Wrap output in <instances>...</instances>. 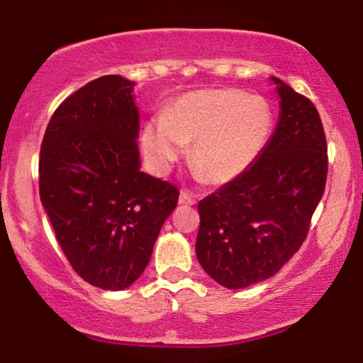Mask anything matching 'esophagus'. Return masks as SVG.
I'll use <instances>...</instances> for the list:
<instances>
[{"label": "esophagus", "mask_w": 363, "mask_h": 363, "mask_svg": "<svg viewBox=\"0 0 363 363\" xmlns=\"http://www.w3.org/2000/svg\"><path fill=\"white\" fill-rule=\"evenodd\" d=\"M179 203L181 206H194V203H196V199H194L189 192H181Z\"/></svg>", "instance_id": "1"}]
</instances>
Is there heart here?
<instances>
[{"label":"heart","instance_id":"obj_1","mask_svg":"<svg viewBox=\"0 0 363 363\" xmlns=\"http://www.w3.org/2000/svg\"><path fill=\"white\" fill-rule=\"evenodd\" d=\"M273 126L267 101L237 89H206L184 94L161 118L146 121L141 147L157 174H166L192 145L189 162L199 179L232 182L267 146Z\"/></svg>","mask_w":363,"mask_h":363}]
</instances>
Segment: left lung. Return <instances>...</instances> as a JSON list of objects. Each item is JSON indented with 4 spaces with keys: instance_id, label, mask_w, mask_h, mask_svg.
Segmentation results:
<instances>
[{
    "instance_id": "1",
    "label": "left lung",
    "mask_w": 363,
    "mask_h": 363,
    "mask_svg": "<svg viewBox=\"0 0 363 363\" xmlns=\"http://www.w3.org/2000/svg\"><path fill=\"white\" fill-rule=\"evenodd\" d=\"M279 118L258 160L199 202L196 255L228 289L272 278L298 252L323 199L328 145L313 101L272 77Z\"/></svg>"
}]
</instances>
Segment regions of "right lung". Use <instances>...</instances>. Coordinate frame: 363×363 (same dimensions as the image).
<instances>
[{
	"mask_svg": "<svg viewBox=\"0 0 363 363\" xmlns=\"http://www.w3.org/2000/svg\"><path fill=\"white\" fill-rule=\"evenodd\" d=\"M135 82L104 75L54 111L39 160V194L75 273L120 291L141 277L177 206L172 184L143 172Z\"/></svg>",
	"mask_w": 363,
	"mask_h": 363,
	"instance_id": "right-lung-1",
	"label": "right lung"
}]
</instances>
